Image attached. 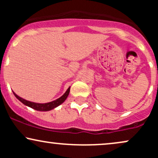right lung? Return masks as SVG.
<instances>
[{"mask_svg": "<svg viewBox=\"0 0 158 158\" xmlns=\"http://www.w3.org/2000/svg\"><path fill=\"white\" fill-rule=\"evenodd\" d=\"M70 87H69L68 90H66V92H65V93L63 94L61 97H59V99H56V100L52 101V102H47V103H37V102H30V101L26 100V99L20 97L19 96H18L14 91H13V94L20 102H22L23 104L25 105V106L30 107V108H32V109L39 110V111H48V110L54 109V108H56V107L60 106L61 104H62V103L66 100L67 97H68L69 93H70Z\"/></svg>", "mask_w": 158, "mask_h": 158, "instance_id": "1", "label": "right lung"}]
</instances>
